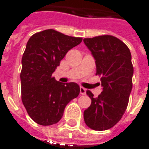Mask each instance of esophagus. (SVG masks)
<instances>
[{
    "mask_svg": "<svg viewBox=\"0 0 149 149\" xmlns=\"http://www.w3.org/2000/svg\"><path fill=\"white\" fill-rule=\"evenodd\" d=\"M80 93H81V94H82V95H85V94H86V89H85L84 88L81 87L80 88Z\"/></svg>",
    "mask_w": 149,
    "mask_h": 149,
    "instance_id": "1",
    "label": "esophagus"
}]
</instances>
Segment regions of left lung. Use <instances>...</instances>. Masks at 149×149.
Wrapping results in <instances>:
<instances>
[{"label": "left lung", "instance_id": "obj_1", "mask_svg": "<svg viewBox=\"0 0 149 149\" xmlns=\"http://www.w3.org/2000/svg\"><path fill=\"white\" fill-rule=\"evenodd\" d=\"M84 43L95 59L102 92L97 97L88 90L91 105L84 112L88 128L109 129L121 119L127 109L132 88L133 67L130 50L118 38L104 35L84 38Z\"/></svg>", "mask_w": 149, "mask_h": 149}]
</instances>
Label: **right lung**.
Wrapping results in <instances>:
<instances>
[{"instance_id": "obj_1", "label": "right lung", "mask_w": 149, "mask_h": 149, "mask_svg": "<svg viewBox=\"0 0 149 149\" xmlns=\"http://www.w3.org/2000/svg\"><path fill=\"white\" fill-rule=\"evenodd\" d=\"M82 41L53 29L33 34L28 40L21 60V99L28 114L38 125H54L66 105L78 97L77 83H61L52 77L68 50Z\"/></svg>"}]
</instances>
